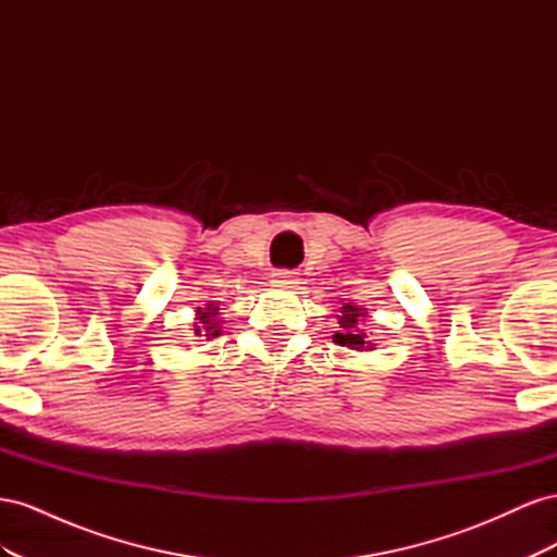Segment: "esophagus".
Listing matches in <instances>:
<instances>
[{
    "label": "esophagus",
    "instance_id": "obj_1",
    "mask_svg": "<svg viewBox=\"0 0 557 557\" xmlns=\"http://www.w3.org/2000/svg\"><path fill=\"white\" fill-rule=\"evenodd\" d=\"M272 278H274V283L285 285V288H293L295 283H299L297 276H295V272H288V269H276V272L272 274Z\"/></svg>",
    "mask_w": 557,
    "mask_h": 557
}]
</instances>
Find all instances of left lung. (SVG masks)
Returning a JSON list of instances; mask_svg holds the SVG:
<instances>
[{"label":"left lung","instance_id":"8db88e82","mask_svg":"<svg viewBox=\"0 0 557 557\" xmlns=\"http://www.w3.org/2000/svg\"><path fill=\"white\" fill-rule=\"evenodd\" d=\"M342 313L336 315L339 318V332H336L332 339L339 344V346H348V348H352V350H372V342H367V334L360 330V320L367 315V311L364 309H358V307H352V305H344L342 309H339Z\"/></svg>","mask_w":557,"mask_h":557}]
</instances>
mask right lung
I'll return each mask as SVG.
<instances>
[{"mask_svg": "<svg viewBox=\"0 0 557 557\" xmlns=\"http://www.w3.org/2000/svg\"><path fill=\"white\" fill-rule=\"evenodd\" d=\"M215 315H218V307H213V305H209L207 309H197L195 336H207V339H213V336L221 334V327H218L221 320H218Z\"/></svg>", "mask_w": 557, "mask_h": 557, "instance_id": "add662e5", "label": "right lung"}]
</instances>
